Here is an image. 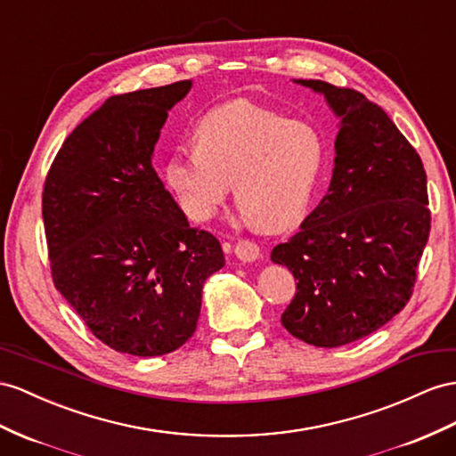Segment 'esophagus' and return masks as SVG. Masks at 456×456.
Listing matches in <instances>:
<instances>
[{"instance_id": "1", "label": "esophagus", "mask_w": 456, "mask_h": 456, "mask_svg": "<svg viewBox=\"0 0 456 456\" xmlns=\"http://www.w3.org/2000/svg\"><path fill=\"white\" fill-rule=\"evenodd\" d=\"M232 252L240 262H256L260 258V247L252 240H239Z\"/></svg>"}]
</instances>
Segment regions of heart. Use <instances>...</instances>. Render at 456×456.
<instances>
[{
  "label": "heart",
  "mask_w": 456,
  "mask_h": 456,
  "mask_svg": "<svg viewBox=\"0 0 456 456\" xmlns=\"http://www.w3.org/2000/svg\"><path fill=\"white\" fill-rule=\"evenodd\" d=\"M194 146L166 163V181L191 219H212L231 181L254 227L289 231L306 217L325 163L323 138L310 123L232 100L198 121Z\"/></svg>",
  "instance_id": "obj_1"
}]
</instances>
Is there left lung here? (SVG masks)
<instances>
[{"label": "left lung", "instance_id": "8db88e82", "mask_svg": "<svg viewBox=\"0 0 456 456\" xmlns=\"http://www.w3.org/2000/svg\"><path fill=\"white\" fill-rule=\"evenodd\" d=\"M318 92L339 117L330 191L272 262L295 275L283 328L333 348L383 328L412 295L429 237L426 171L411 142L378 103L323 80Z\"/></svg>", "mask_w": 456, "mask_h": 456}]
</instances>
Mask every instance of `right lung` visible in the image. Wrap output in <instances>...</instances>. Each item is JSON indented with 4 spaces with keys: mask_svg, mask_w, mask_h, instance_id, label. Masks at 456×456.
<instances>
[{
    "mask_svg": "<svg viewBox=\"0 0 456 456\" xmlns=\"http://www.w3.org/2000/svg\"><path fill=\"white\" fill-rule=\"evenodd\" d=\"M192 80L113 96L67 136L44 184L55 289L117 353L161 356L191 339L219 240L191 229L151 166Z\"/></svg>",
    "mask_w": 456,
    "mask_h": 456,
    "instance_id": "obj_1",
    "label": "right lung"
}]
</instances>
